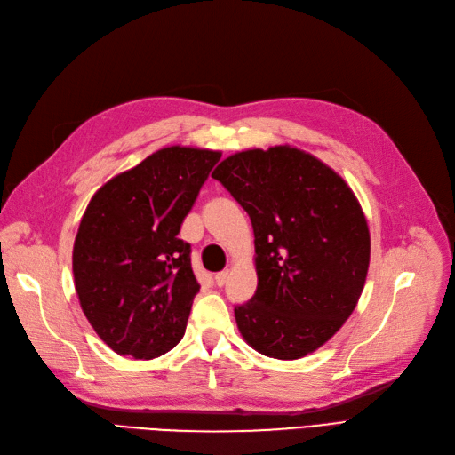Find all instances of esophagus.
Segmentation results:
<instances>
[{"label":"esophagus","mask_w":455,"mask_h":455,"mask_svg":"<svg viewBox=\"0 0 455 455\" xmlns=\"http://www.w3.org/2000/svg\"><path fill=\"white\" fill-rule=\"evenodd\" d=\"M228 277H229V271H220V273H216V275H214L216 286H224L226 281H228Z\"/></svg>","instance_id":"obj_1"}]
</instances>
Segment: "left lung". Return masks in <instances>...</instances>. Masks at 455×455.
<instances>
[{"instance_id":"left-lung-1","label":"left lung","mask_w":455,"mask_h":455,"mask_svg":"<svg viewBox=\"0 0 455 455\" xmlns=\"http://www.w3.org/2000/svg\"><path fill=\"white\" fill-rule=\"evenodd\" d=\"M212 178L254 229L258 288L235 306L241 336L281 361L319 349L349 319L366 283L370 231L351 188L291 146L239 151Z\"/></svg>"}]
</instances>
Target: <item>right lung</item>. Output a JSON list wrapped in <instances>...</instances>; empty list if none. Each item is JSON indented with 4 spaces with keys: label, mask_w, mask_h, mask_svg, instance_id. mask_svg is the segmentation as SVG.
<instances>
[{
    "label": "right lung",
    "mask_w": 455,
    "mask_h": 455,
    "mask_svg": "<svg viewBox=\"0 0 455 455\" xmlns=\"http://www.w3.org/2000/svg\"><path fill=\"white\" fill-rule=\"evenodd\" d=\"M220 157L163 148L89 201L74 243V284L94 332L117 355L156 359L182 339L199 283L178 233Z\"/></svg>",
    "instance_id": "1"
}]
</instances>
